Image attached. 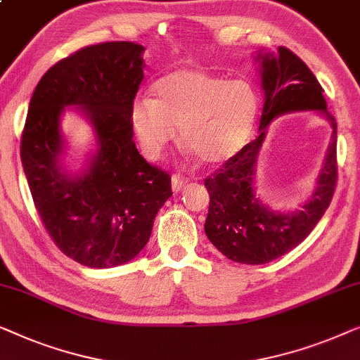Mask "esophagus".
I'll return each mask as SVG.
<instances>
[{
  "mask_svg": "<svg viewBox=\"0 0 360 360\" xmlns=\"http://www.w3.org/2000/svg\"><path fill=\"white\" fill-rule=\"evenodd\" d=\"M186 184H187V178H184V176L173 174V178H171V187H173V192L182 191Z\"/></svg>",
  "mask_w": 360,
  "mask_h": 360,
  "instance_id": "34e87169",
  "label": "esophagus"
}]
</instances>
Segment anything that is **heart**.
Listing matches in <instances>:
<instances>
[{
  "instance_id": "1",
  "label": "heart",
  "mask_w": 360,
  "mask_h": 360,
  "mask_svg": "<svg viewBox=\"0 0 360 360\" xmlns=\"http://www.w3.org/2000/svg\"><path fill=\"white\" fill-rule=\"evenodd\" d=\"M153 93L155 99H136L130 109L136 140L151 160L174 139V127L182 145L205 165L224 163L250 140L257 96L248 81L179 68L156 81Z\"/></svg>"
}]
</instances>
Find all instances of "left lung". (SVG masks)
I'll list each match as a JSON object with an SVG mask.
<instances>
[{
    "mask_svg": "<svg viewBox=\"0 0 360 360\" xmlns=\"http://www.w3.org/2000/svg\"><path fill=\"white\" fill-rule=\"evenodd\" d=\"M257 60L264 91L261 134L205 178L210 195L205 235L221 255L241 264H266L300 245L330 207L338 181L336 120L328 112L316 77L285 47H279L277 55L257 53ZM298 110H320L332 124V143L311 200L302 211L281 214L267 210L254 194L255 160L266 125Z\"/></svg>",
    "mask_w": 360,
    "mask_h": 360,
    "instance_id": "8db88e82",
    "label": "left lung"
}]
</instances>
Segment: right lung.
Masks as SVG:
<instances>
[{
    "instance_id": "add662e5",
    "label": "right lung",
    "mask_w": 360,
    "mask_h": 360,
    "mask_svg": "<svg viewBox=\"0 0 360 360\" xmlns=\"http://www.w3.org/2000/svg\"><path fill=\"white\" fill-rule=\"evenodd\" d=\"M143 45L103 42L60 60L30 98L21 161L34 205L60 251L79 264H125L150 240L155 217L173 195L171 176L136 150L130 109L143 79ZM79 105L98 150L83 174L59 165V117Z\"/></svg>"
}]
</instances>
